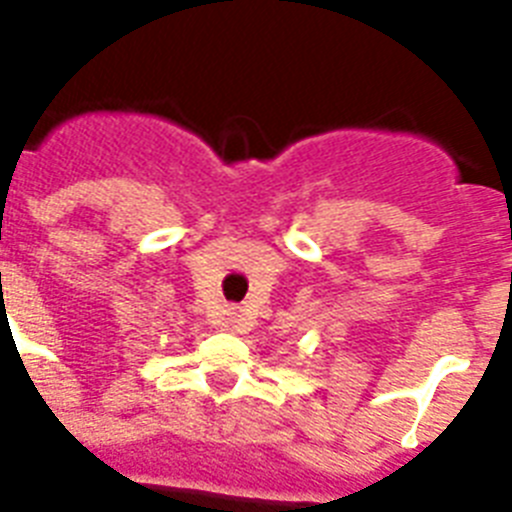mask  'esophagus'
Returning a JSON list of instances; mask_svg holds the SVG:
<instances>
[{
	"instance_id": "34e87169",
	"label": "esophagus",
	"mask_w": 512,
	"mask_h": 512,
	"mask_svg": "<svg viewBox=\"0 0 512 512\" xmlns=\"http://www.w3.org/2000/svg\"><path fill=\"white\" fill-rule=\"evenodd\" d=\"M238 323H241V312L238 310H228L223 312V328H238Z\"/></svg>"
}]
</instances>
